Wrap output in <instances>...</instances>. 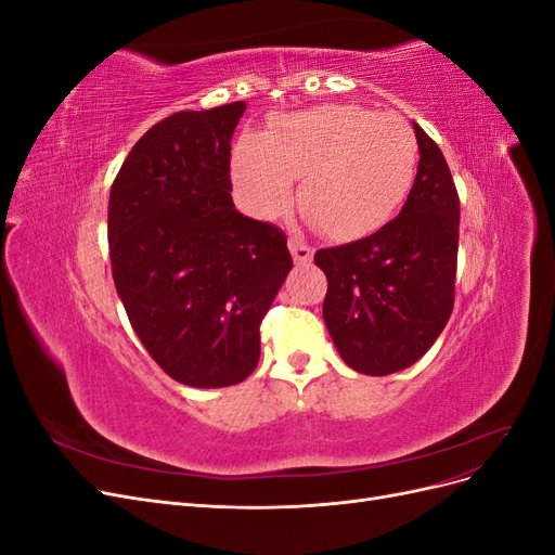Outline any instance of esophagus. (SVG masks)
I'll return each mask as SVG.
<instances>
[{
    "label": "esophagus",
    "mask_w": 555,
    "mask_h": 555,
    "mask_svg": "<svg viewBox=\"0 0 555 555\" xmlns=\"http://www.w3.org/2000/svg\"><path fill=\"white\" fill-rule=\"evenodd\" d=\"M289 251L296 263H310L314 257V249L300 238H289Z\"/></svg>",
    "instance_id": "1"
}]
</instances>
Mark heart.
Returning <instances> with one entry per match:
<instances>
[{"label":"heart","mask_w":555,"mask_h":555,"mask_svg":"<svg viewBox=\"0 0 555 555\" xmlns=\"http://www.w3.org/2000/svg\"><path fill=\"white\" fill-rule=\"evenodd\" d=\"M418 145L398 115L359 106H324L292 115L243 139L233 150V180L259 217H278L298 204L308 220L335 241L377 231L405 198L416 173Z\"/></svg>","instance_id":"b5f03b06"}]
</instances>
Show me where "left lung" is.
<instances>
[{
	"label": "left lung",
	"instance_id": "obj_1",
	"mask_svg": "<svg viewBox=\"0 0 555 555\" xmlns=\"http://www.w3.org/2000/svg\"><path fill=\"white\" fill-rule=\"evenodd\" d=\"M414 133L422 157L396 220L314 255L328 280L322 312L338 354L373 377L422 359L453 310L461 201L438 143L418 125Z\"/></svg>",
	"mask_w": 555,
	"mask_h": 555
}]
</instances>
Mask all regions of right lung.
I'll return each instance as SVG.
<instances>
[{"instance_id": "add662e5", "label": "right lung", "mask_w": 555, "mask_h": 555, "mask_svg": "<svg viewBox=\"0 0 555 555\" xmlns=\"http://www.w3.org/2000/svg\"><path fill=\"white\" fill-rule=\"evenodd\" d=\"M245 102L180 111L131 147L108 198L117 296L162 371L196 389L259 363V326L292 271L287 236L236 210L231 137Z\"/></svg>"}]
</instances>
